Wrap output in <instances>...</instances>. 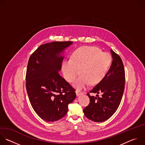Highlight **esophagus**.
Listing matches in <instances>:
<instances>
[{"label":"esophagus","instance_id":"esophagus-1","mask_svg":"<svg viewBox=\"0 0 145 145\" xmlns=\"http://www.w3.org/2000/svg\"><path fill=\"white\" fill-rule=\"evenodd\" d=\"M76 95H77V96H80V95H81L83 94V93H82V92H80V91H76Z\"/></svg>","mask_w":145,"mask_h":145}]
</instances>
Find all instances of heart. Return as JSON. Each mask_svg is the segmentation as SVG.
Listing matches in <instances>:
<instances>
[{"label":"heart","mask_w":145,"mask_h":145,"mask_svg":"<svg viewBox=\"0 0 145 145\" xmlns=\"http://www.w3.org/2000/svg\"><path fill=\"white\" fill-rule=\"evenodd\" d=\"M110 54L101 52L95 46H82L72 54L71 59L63 62L62 70L65 79L70 82L74 81L80 69L81 74L75 81L73 87L80 91L91 82L97 84L104 78L111 63Z\"/></svg>","instance_id":"b5f03b06"}]
</instances>
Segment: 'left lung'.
<instances>
[{"label": "left lung", "instance_id": "left-lung-1", "mask_svg": "<svg viewBox=\"0 0 145 145\" xmlns=\"http://www.w3.org/2000/svg\"><path fill=\"white\" fill-rule=\"evenodd\" d=\"M112 63L105 77L91 91L96 93L91 96L89 93L90 103L83 111L85 116L95 122H102L108 119L117 110L124 92L125 73L121 58L110 50ZM98 94L102 96L98 97Z\"/></svg>", "mask_w": 145, "mask_h": 145}]
</instances>
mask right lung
Masks as SVG:
<instances>
[{
    "mask_svg": "<svg viewBox=\"0 0 145 145\" xmlns=\"http://www.w3.org/2000/svg\"><path fill=\"white\" fill-rule=\"evenodd\" d=\"M72 44L54 41L40 45L28 62L26 87L29 100L36 114L46 121L63 118L76 97L75 90L58 72L64 51Z\"/></svg>",
    "mask_w": 145,
    "mask_h": 145,
    "instance_id": "right-lung-1",
    "label": "right lung"
}]
</instances>
